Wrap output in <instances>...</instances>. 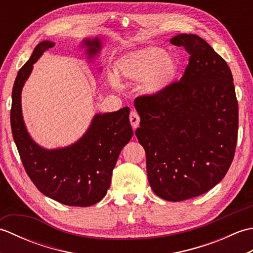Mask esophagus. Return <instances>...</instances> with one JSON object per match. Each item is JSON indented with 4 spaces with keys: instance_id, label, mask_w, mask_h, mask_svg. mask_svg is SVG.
<instances>
[{
    "instance_id": "obj_1",
    "label": "esophagus",
    "mask_w": 253,
    "mask_h": 253,
    "mask_svg": "<svg viewBox=\"0 0 253 253\" xmlns=\"http://www.w3.org/2000/svg\"><path fill=\"white\" fill-rule=\"evenodd\" d=\"M129 121H130V124L133 129H136V128L139 126V123H140V116H139V114L137 112L132 111L130 113V116H129Z\"/></svg>"
}]
</instances>
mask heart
I'll return each instance as SVG.
<instances>
[{
	"label": "heart",
	"instance_id": "b5f03b06",
	"mask_svg": "<svg viewBox=\"0 0 253 253\" xmlns=\"http://www.w3.org/2000/svg\"><path fill=\"white\" fill-rule=\"evenodd\" d=\"M178 61L161 46H146L127 53L117 62L116 75L128 82H141L149 93H159L174 83L178 72ZM111 84L117 85L115 77Z\"/></svg>",
	"mask_w": 253,
	"mask_h": 253
}]
</instances>
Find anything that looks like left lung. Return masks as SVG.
Segmentation results:
<instances>
[{
	"mask_svg": "<svg viewBox=\"0 0 253 253\" xmlns=\"http://www.w3.org/2000/svg\"><path fill=\"white\" fill-rule=\"evenodd\" d=\"M189 64L179 82L135 100L140 115L138 141L147 155L153 192L168 201L203 195L217 185L233 162L238 135V102L232 72L207 41L181 34Z\"/></svg>",
	"mask_w": 253,
	"mask_h": 253,
	"instance_id": "obj_1",
	"label": "left lung"
}]
</instances>
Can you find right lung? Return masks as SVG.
<instances>
[{"instance_id":"obj_1","label":"right lung","mask_w":253,"mask_h":253,"mask_svg":"<svg viewBox=\"0 0 253 253\" xmlns=\"http://www.w3.org/2000/svg\"><path fill=\"white\" fill-rule=\"evenodd\" d=\"M88 58L101 50L98 37L85 39ZM54 43L42 41L19 69L12 92L10 126L26 173L44 196L72 207H90L101 201L111 185L112 171L122 149L132 137L129 109L95 114L88 130L72 146L47 150L32 140L21 113V90L34 64Z\"/></svg>"}]
</instances>
